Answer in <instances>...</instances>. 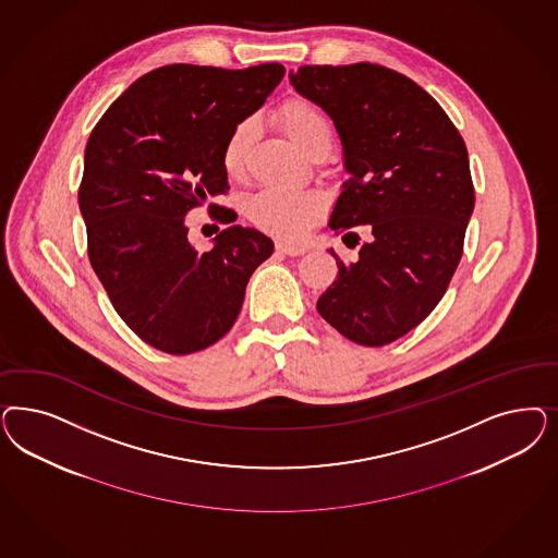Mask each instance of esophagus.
<instances>
[{"instance_id":"esophagus-1","label":"esophagus","mask_w":558,"mask_h":558,"mask_svg":"<svg viewBox=\"0 0 558 558\" xmlns=\"http://www.w3.org/2000/svg\"><path fill=\"white\" fill-rule=\"evenodd\" d=\"M277 251L288 254V256H300L304 254L306 248L304 246H295V244H288V242H277Z\"/></svg>"}]
</instances>
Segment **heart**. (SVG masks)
<instances>
[{"instance_id":"heart-1","label":"heart","mask_w":558,"mask_h":558,"mask_svg":"<svg viewBox=\"0 0 558 558\" xmlns=\"http://www.w3.org/2000/svg\"><path fill=\"white\" fill-rule=\"evenodd\" d=\"M281 125L288 131L289 140L298 145L307 158L316 154H328L332 145V129L323 110L304 98L289 100L279 112ZM254 123L251 119L238 123L228 135L221 163L230 179H242L246 172L251 154ZM323 203L312 193L293 191H260L248 201L246 214L265 232L283 240H300L316 223Z\"/></svg>"}]
</instances>
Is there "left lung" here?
I'll list each match as a JSON object with an SVG mask.
<instances>
[{"label":"left lung","mask_w":558,"mask_h":558,"mask_svg":"<svg viewBox=\"0 0 558 558\" xmlns=\"http://www.w3.org/2000/svg\"><path fill=\"white\" fill-rule=\"evenodd\" d=\"M289 82L341 137L349 179L328 226L351 248V228L369 232L357 260L328 248L339 277L316 307L349 341L388 344L432 314L462 258L474 209L466 145L435 98L388 68L306 65Z\"/></svg>","instance_id":"1"}]
</instances>
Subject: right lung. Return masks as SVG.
<instances>
[{
    "label": "right lung",
    "instance_id": "right-lung-1",
    "mask_svg": "<svg viewBox=\"0 0 558 558\" xmlns=\"http://www.w3.org/2000/svg\"><path fill=\"white\" fill-rule=\"evenodd\" d=\"M286 70L174 63L133 82L94 126L84 154L80 211L92 269L142 341L186 355L219 341L272 240L230 223L198 252L184 216L223 195L221 151L238 123L265 105ZM217 205H209V209Z\"/></svg>",
    "mask_w": 558,
    "mask_h": 558
}]
</instances>
